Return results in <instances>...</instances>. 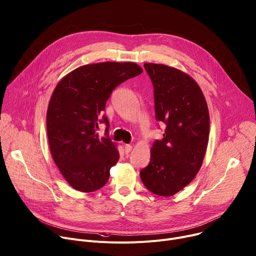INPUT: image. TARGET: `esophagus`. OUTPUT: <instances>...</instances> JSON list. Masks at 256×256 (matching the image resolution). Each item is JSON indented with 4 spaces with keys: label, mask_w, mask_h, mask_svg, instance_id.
Masks as SVG:
<instances>
[{
    "label": "esophagus",
    "mask_w": 256,
    "mask_h": 256,
    "mask_svg": "<svg viewBox=\"0 0 256 256\" xmlns=\"http://www.w3.org/2000/svg\"><path fill=\"white\" fill-rule=\"evenodd\" d=\"M125 153L126 154H128V153H130L131 152V150H132V146H130V144H125Z\"/></svg>",
    "instance_id": "1"
}]
</instances>
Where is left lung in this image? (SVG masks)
Returning a JSON list of instances; mask_svg holds the SVG:
<instances>
[{
  "instance_id": "left-lung-1",
  "label": "left lung",
  "mask_w": 256,
  "mask_h": 256,
  "mask_svg": "<svg viewBox=\"0 0 256 256\" xmlns=\"http://www.w3.org/2000/svg\"><path fill=\"white\" fill-rule=\"evenodd\" d=\"M154 88L155 116L166 126L140 170L144 185L160 196H172L198 172L208 140L210 116L200 86L176 68L146 63Z\"/></svg>"
}]
</instances>
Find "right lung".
I'll return each mask as SVG.
<instances>
[{
	"instance_id": "add662e5",
	"label": "right lung",
	"mask_w": 256,
	"mask_h": 256,
	"mask_svg": "<svg viewBox=\"0 0 256 256\" xmlns=\"http://www.w3.org/2000/svg\"><path fill=\"white\" fill-rule=\"evenodd\" d=\"M142 72L135 63L84 65L56 86L46 114L48 138L56 165L75 190L93 192L108 183L120 155L102 112L114 90ZM100 122L107 125L106 138L96 133Z\"/></svg>"
}]
</instances>
